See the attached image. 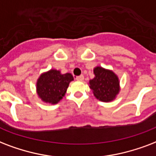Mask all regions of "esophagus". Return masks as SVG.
Returning <instances> with one entry per match:
<instances>
[{"instance_id":"esophagus-1","label":"esophagus","mask_w":156,"mask_h":156,"mask_svg":"<svg viewBox=\"0 0 156 156\" xmlns=\"http://www.w3.org/2000/svg\"><path fill=\"white\" fill-rule=\"evenodd\" d=\"M76 80H80V81H82V80H84V76H83V75H81V76H76Z\"/></svg>"}]
</instances>
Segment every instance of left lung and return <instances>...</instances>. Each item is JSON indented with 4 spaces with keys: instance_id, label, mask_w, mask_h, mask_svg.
<instances>
[{
    "instance_id": "1",
    "label": "left lung",
    "mask_w": 156,
    "mask_h": 156,
    "mask_svg": "<svg viewBox=\"0 0 156 156\" xmlns=\"http://www.w3.org/2000/svg\"><path fill=\"white\" fill-rule=\"evenodd\" d=\"M95 76L89 80V87L94 94L102 102H111L115 98L119 91V81L114 72L101 67L94 69Z\"/></svg>"
}]
</instances>
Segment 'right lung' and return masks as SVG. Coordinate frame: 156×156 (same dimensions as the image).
Returning a JSON list of instances; mask_svg holds the SVG:
<instances>
[{"instance_id":"right-lung-1","label":"right lung","mask_w":156,"mask_h":156,"mask_svg":"<svg viewBox=\"0 0 156 156\" xmlns=\"http://www.w3.org/2000/svg\"><path fill=\"white\" fill-rule=\"evenodd\" d=\"M72 80L73 76L71 73L61 74L54 69L43 73L37 83L38 96L43 102L56 104L65 95Z\"/></svg>"}]
</instances>
